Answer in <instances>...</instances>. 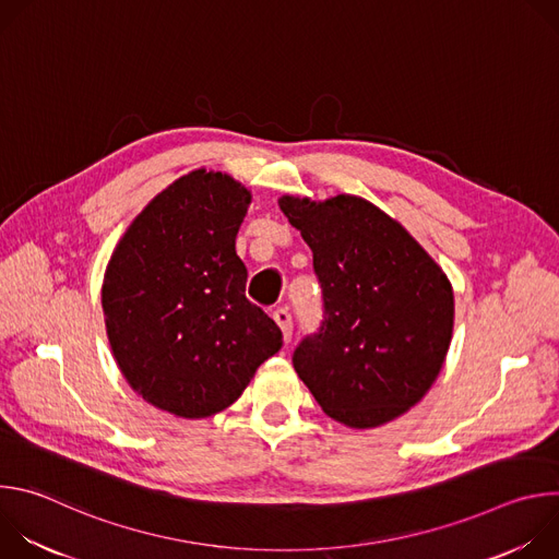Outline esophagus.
Instances as JSON below:
<instances>
[{
	"label": "esophagus",
	"instance_id": "34e87169",
	"mask_svg": "<svg viewBox=\"0 0 559 559\" xmlns=\"http://www.w3.org/2000/svg\"><path fill=\"white\" fill-rule=\"evenodd\" d=\"M274 321L281 328V332H283V341L289 343L292 341V313L281 307V309L274 311Z\"/></svg>",
	"mask_w": 559,
	"mask_h": 559
}]
</instances>
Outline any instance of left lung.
<instances>
[{
    "label": "left lung",
    "mask_w": 559,
    "mask_h": 559,
    "mask_svg": "<svg viewBox=\"0 0 559 559\" xmlns=\"http://www.w3.org/2000/svg\"><path fill=\"white\" fill-rule=\"evenodd\" d=\"M313 254L323 323L292 362L321 409L354 429L380 427L423 401L453 332V289L416 238L373 203L278 199Z\"/></svg>",
    "instance_id": "left-lung-1"
}]
</instances>
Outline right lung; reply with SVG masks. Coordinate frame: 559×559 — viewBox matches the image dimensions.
Wrapping results in <instances>:
<instances>
[{
  "instance_id": "add662e5",
  "label": "right lung",
  "mask_w": 559,
  "mask_h": 559,
  "mask_svg": "<svg viewBox=\"0 0 559 559\" xmlns=\"http://www.w3.org/2000/svg\"><path fill=\"white\" fill-rule=\"evenodd\" d=\"M252 194L194 170L156 194L115 248L102 289L106 332L128 384L179 418H207L243 393L283 345L246 298L236 234Z\"/></svg>"
}]
</instances>
